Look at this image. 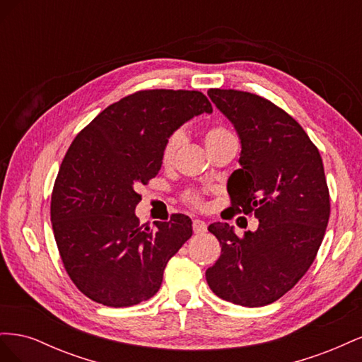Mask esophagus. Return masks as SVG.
I'll use <instances>...</instances> for the list:
<instances>
[{
  "label": "esophagus",
  "mask_w": 362,
  "mask_h": 362,
  "mask_svg": "<svg viewBox=\"0 0 362 362\" xmlns=\"http://www.w3.org/2000/svg\"><path fill=\"white\" fill-rule=\"evenodd\" d=\"M193 231H194V234L206 233V223L204 221H199V218H194V221H193Z\"/></svg>",
  "instance_id": "esophagus-1"
}]
</instances>
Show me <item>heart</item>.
I'll return each instance as SVG.
<instances>
[{
    "instance_id": "1",
    "label": "heart",
    "mask_w": 362,
    "mask_h": 362,
    "mask_svg": "<svg viewBox=\"0 0 362 362\" xmlns=\"http://www.w3.org/2000/svg\"><path fill=\"white\" fill-rule=\"evenodd\" d=\"M182 136H184L182 131L178 129V131H175V133H172L170 137L168 139L166 145H164V148H163V154H161V160H163L164 164H169L173 160L175 152H177V149L180 148L181 141H182ZM228 137H233V133L229 129H226L225 127H211V128H208L205 131V134H204L205 146H206V149H210L214 145L221 144L222 140H225ZM184 201L187 202V204H190V205H193V206H199L202 204L201 202V196L198 193H194V192H187V193H185L184 194Z\"/></svg>"
}]
</instances>
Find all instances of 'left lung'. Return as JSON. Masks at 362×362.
Segmentation results:
<instances>
[{
    "instance_id": "8db88e82",
    "label": "left lung",
    "mask_w": 362,
    "mask_h": 362,
    "mask_svg": "<svg viewBox=\"0 0 362 362\" xmlns=\"http://www.w3.org/2000/svg\"><path fill=\"white\" fill-rule=\"evenodd\" d=\"M208 96L237 131L240 169L228 180L234 214H254L243 237L214 222L222 246L205 278L218 298L264 306L291 290L310 269L329 221V190L319 149L296 120L258 95L210 89Z\"/></svg>"
}]
</instances>
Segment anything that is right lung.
<instances>
[{"instance_id": "obj_1", "label": "right lung", "mask_w": 362, "mask_h": 362, "mask_svg": "<svg viewBox=\"0 0 362 362\" xmlns=\"http://www.w3.org/2000/svg\"><path fill=\"white\" fill-rule=\"evenodd\" d=\"M213 113L196 90H140L108 105L76 136L51 196V222L63 266L87 298L115 308L154 296L168 261L192 237V218L140 225L137 189L161 169L168 139Z\"/></svg>"}]
</instances>
